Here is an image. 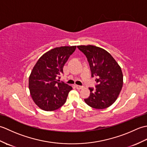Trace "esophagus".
Wrapping results in <instances>:
<instances>
[{
	"label": "esophagus",
	"mask_w": 147,
	"mask_h": 147,
	"mask_svg": "<svg viewBox=\"0 0 147 147\" xmlns=\"http://www.w3.org/2000/svg\"><path fill=\"white\" fill-rule=\"evenodd\" d=\"M76 88L78 90H82V89L83 88V86H80V85H76Z\"/></svg>",
	"instance_id": "34e87169"
}]
</instances>
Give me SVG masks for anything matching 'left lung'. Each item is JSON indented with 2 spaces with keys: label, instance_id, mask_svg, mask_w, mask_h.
<instances>
[{
  "label": "left lung",
  "instance_id": "obj_1",
  "mask_svg": "<svg viewBox=\"0 0 147 147\" xmlns=\"http://www.w3.org/2000/svg\"><path fill=\"white\" fill-rule=\"evenodd\" d=\"M88 59L92 77H95L96 88H89L90 95L85 99L87 105L96 109L110 107L116 100L123 85V75L120 65L114 57L98 47L77 46Z\"/></svg>",
  "mask_w": 147,
  "mask_h": 147
}]
</instances>
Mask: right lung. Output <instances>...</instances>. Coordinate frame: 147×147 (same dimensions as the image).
Segmentation results:
<instances>
[{
	"label": "right lung",
	"instance_id": "1",
	"mask_svg": "<svg viewBox=\"0 0 147 147\" xmlns=\"http://www.w3.org/2000/svg\"><path fill=\"white\" fill-rule=\"evenodd\" d=\"M76 46H64L50 50L36 62L29 77L30 95L35 104L45 111L57 110L63 105L73 88L57 80Z\"/></svg>",
	"mask_w": 147,
	"mask_h": 147
}]
</instances>
